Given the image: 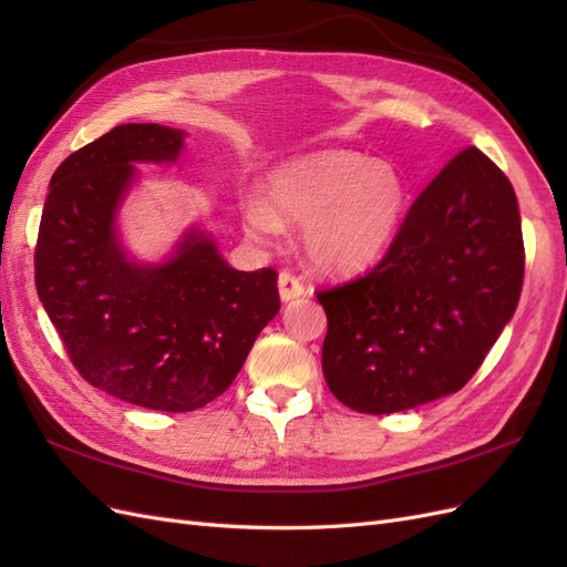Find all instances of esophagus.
<instances>
[{
	"label": "esophagus",
	"mask_w": 567,
	"mask_h": 567,
	"mask_svg": "<svg viewBox=\"0 0 567 567\" xmlns=\"http://www.w3.org/2000/svg\"><path fill=\"white\" fill-rule=\"evenodd\" d=\"M279 296L284 302H290L296 298H302L305 296V286L298 277H293L290 271H281L279 274Z\"/></svg>",
	"instance_id": "obj_1"
}]
</instances>
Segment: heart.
I'll return each instance as SVG.
<instances>
[{
    "mask_svg": "<svg viewBox=\"0 0 567 567\" xmlns=\"http://www.w3.org/2000/svg\"><path fill=\"white\" fill-rule=\"evenodd\" d=\"M406 210V184L388 163L357 151L326 148L274 167L265 198L241 203L244 227L269 241L284 225H302V248L312 265L354 274L379 262L398 236Z\"/></svg>",
    "mask_w": 567,
    "mask_h": 567,
    "instance_id": "b5f03b06",
    "label": "heart"
}]
</instances>
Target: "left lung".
<instances>
[{
  "instance_id": "obj_1",
  "label": "left lung",
  "mask_w": 567,
  "mask_h": 567,
  "mask_svg": "<svg viewBox=\"0 0 567 567\" xmlns=\"http://www.w3.org/2000/svg\"><path fill=\"white\" fill-rule=\"evenodd\" d=\"M523 274L516 192L483 151L463 148L411 205L379 265L317 293L329 390L362 414L461 390L516 312Z\"/></svg>"
}]
</instances>
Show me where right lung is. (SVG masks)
<instances>
[{"label": "right lung", "mask_w": 567, "mask_h": 567, "mask_svg": "<svg viewBox=\"0 0 567 567\" xmlns=\"http://www.w3.org/2000/svg\"><path fill=\"white\" fill-rule=\"evenodd\" d=\"M186 132L117 125L49 182L35 248L42 307L80 375L113 398L194 411L225 392L279 315L277 271H238L192 227L161 262L125 250L117 213L140 163H175Z\"/></svg>", "instance_id": "1"}]
</instances>
